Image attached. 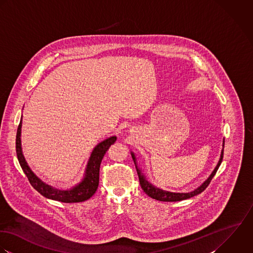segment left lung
Masks as SVG:
<instances>
[{
    "label": "left lung",
    "instance_id": "8db88e82",
    "mask_svg": "<svg viewBox=\"0 0 253 253\" xmlns=\"http://www.w3.org/2000/svg\"><path fill=\"white\" fill-rule=\"evenodd\" d=\"M224 145H225V144H223V146H224ZM223 155H224V149L222 150V152H221L220 160H219L217 166L215 167L214 171H213L212 174L210 175V177L202 184L200 188H198V189L195 190L194 192H191V193H170V192H164V191H162V190H159V189H157V188H154L151 183H149V182L145 179V177L143 176L141 170L136 166L137 172H138V176H139V180H140V185H141L143 191H144L149 197H151L152 199L156 200V201H160V202H179V201H183V200L190 199V198H192V197H195V196L201 194V193H202V192L208 187V185L210 184L212 178H213L214 175L216 174V172H217V170H218V168H219V166H220V164H221V162H222V160H223ZM132 157H133L134 162H135V164H136V158H135V156H134V153H132Z\"/></svg>",
    "mask_w": 253,
    "mask_h": 253
}]
</instances>
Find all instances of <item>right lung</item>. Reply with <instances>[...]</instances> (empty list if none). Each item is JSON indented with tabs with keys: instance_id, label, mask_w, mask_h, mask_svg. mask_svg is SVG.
I'll return each instance as SVG.
<instances>
[{
	"instance_id": "add662e5",
	"label": "right lung",
	"mask_w": 253,
	"mask_h": 253,
	"mask_svg": "<svg viewBox=\"0 0 253 253\" xmlns=\"http://www.w3.org/2000/svg\"><path fill=\"white\" fill-rule=\"evenodd\" d=\"M20 132H21V120L19 122L17 132H16V140H15L16 155L23 172L28 178L29 183L38 193H40L43 197L47 199L57 201V202H66V203L85 202L95 195L100 182V167H101V160L105 152H107V150L110 148V146L115 143L116 137H110L104 140L94 149L87 165L85 177L80 184H78L71 190L60 191V190L52 189L51 186L43 183L30 170L21 152Z\"/></svg>"
}]
</instances>
